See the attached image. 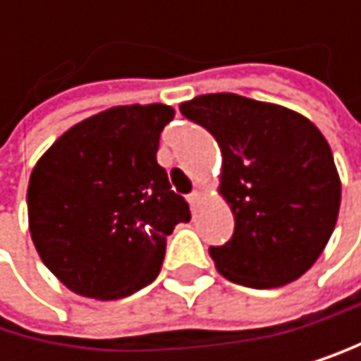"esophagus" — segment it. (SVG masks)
<instances>
[{
	"instance_id": "obj_1",
	"label": "esophagus",
	"mask_w": 361,
	"mask_h": 361,
	"mask_svg": "<svg viewBox=\"0 0 361 361\" xmlns=\"http://www.w3.org/2000/svg\"><path fill=\"white\" fill-rule=\"evenodd\" d=\"M199 201H201V195H199L197 190L188 195V203H190V210H192V212L197 210V205H199Z\"/></svg>"
}]
</instances>
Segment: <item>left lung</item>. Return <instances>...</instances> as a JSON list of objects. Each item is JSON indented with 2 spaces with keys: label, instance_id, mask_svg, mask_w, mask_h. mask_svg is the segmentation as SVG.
Returning <instances> with one entry per match:
<instances>
[{
  "label": "left lung",
  "instance_id": "8db88e82",
  "mask_svg": "<svg viewBox=\"0 0 361 361\" xmlns=\"http://www.w3.org/2000/svg\"><path fill=\"white\" fill-rule=\"evenodd\" d=\"M223 154L221 192L233 233L210 247L216 269L249 288L299 279L323 253L340 210V177L325 136L305 116L216 92L179 106Z\"/></svg>",
  "mask_w": 361,
  "mask_h": 361
}]
</instances>
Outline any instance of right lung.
Instances as JSON below:
<instances>
[{"mask_svg":"<svg viewBox=\"0 0 361 361\" xmlns=\"http://www.w3.org/2000/svg\"><path fill=\"white\" fill-rule=\"evenodd\" d=\"M173 114L162 104L110 108L64 132L34 166L30 233L68 290L108 301L158 277L169 233L190 221L156 160Z\"/></svg>","mask_w":361,"mask_h":361,"instance_id":"right-lung-1","label":"right lung"}]
</instances>
